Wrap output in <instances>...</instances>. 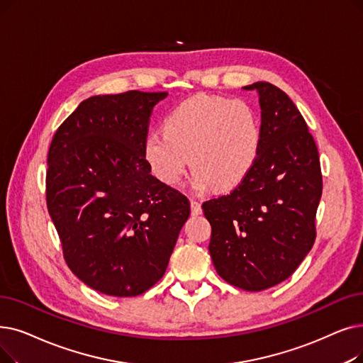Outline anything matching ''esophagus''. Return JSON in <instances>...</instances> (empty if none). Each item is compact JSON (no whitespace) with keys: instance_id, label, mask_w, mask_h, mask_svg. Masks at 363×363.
I'll return each mask as SVG.
<instances>
[{"instance_id":"esophagus-1","label":"esophagus","mask_w":363,"mask_h":363,"mask_svg":"<svg viewBox=\"0 0 363 363\" xmlns=\"http://www.w3.org/2000/svg\"><path fill=\"white\" fill-rule=\"evenodd\" d=\"M190 203H191V213L193 215H200L201 213V204H200V201L191 199Z\"/></svg>"}]
</instances>
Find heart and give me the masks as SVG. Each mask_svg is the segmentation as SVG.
I'll list each match as a JSON object with an SVG mask.
<instances>
[{
	"label": "heart",
	"instance_id": "obj_1",
	"mask_svg": "<svg viewBox=\"0 0 363 363\" xmlns=\"http://www.w3.org/2000/svg\"><path fill=\"white\" fill-rule=\"evenodd\" d=\"M262 140V121L245 99L194 96L166 117L162 132L144 140V159L152 175L169 186L181 182L191 162V186L204 193L213 185L231 188L255 166Z\"/></svg>",
	"mask_w": 363,
	"mask_h": 363
}]
</instances>
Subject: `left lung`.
I'll return each instance as SVG.
<instances>
[{
  "instance_id": "1",
  "label": "left lung",
  "mask_w": 363,
  "mask_h": 363,
  "mask_svg": "<svg viewBox=\"0 0 363 363\" xmlns=\"http://www.w3.org/2000/svg\"><path fill=\"white\" fill-rule=\"evenodd\" d=\"M262 140L255 166L234 190L203 203L216 273L250 292L286 280L316 240L322 197L318 147L288 94L258 82Z\"/></svg>"
}]
</instances>
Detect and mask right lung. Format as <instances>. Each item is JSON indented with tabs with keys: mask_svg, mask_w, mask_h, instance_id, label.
Instances as JSON below:
<instances>
[{
	"mask_svg": "<svg viewBox=\"0 0 363 363\" xmlns=\"http://www.w3.org/2000/svg\"><path fill=\"white\" fill-rule=\"evenodd\" d=\"M166 91L91 96L56 130L47 157V209L71 272L91 289L136 296L159 281L190 200L151 175L150 116Z\"/></svg>",
	"mask_w": 363,
	"mask_h": 363,
	"instance_id": "obj_1",
	"label": "right lung"
}]
</instances>
